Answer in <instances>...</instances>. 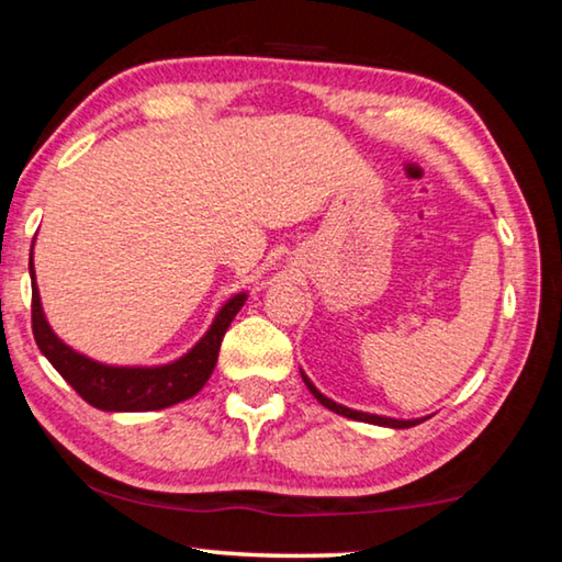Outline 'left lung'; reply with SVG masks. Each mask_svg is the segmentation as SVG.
Listing matches in <instances>:
<instances>
[{
	"mask_svg": "<svg viewBox=\"0 0 562 562\" xmlns=\"http://www.w3.org/2000/svg\"><path fill=\"white\" fill-rule=\"evenodd\" d=\"M302 380H305V385H307V390L310 393H313L315 397H317V403L319 405H325L327 409H333V413H337V415H345V417H352V420H362V423H372V425H385V427H413V425H417V423H423V420H393V417H380V415H368V413H358V409H350V407H342V405H337V403H333V400L329 397H325L323 393H319V390L313 385V382L307 380V375L305 372H302Z\"/></svg>",
	"mask_w": 562,
	"mask_h": 562,
	"instance_id": "1",
	"label": "left lung"
}]
</instances>
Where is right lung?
<instances>
[{
    "label": "right lung",
    "instance_id": "obj_1",
    "mask_svg": "<svg viewBox=\"0 0 562 562\" xmlns=\"http://www.w3.org/2000/svg\"><path fill=\"white\" fill-rule=\"evenodd\" d=\"M30 274L34 280V267L30 260ZM247 295H235L220 310L207 335L192 347L184 358L159 364V368H112L85 358L67 347L52 333L42 313L37 282H32V333L37 347L55 370L65 378L75 393L97 409L106 413H142V409H162L198 395L210 380L217 364L220 345L229 323H233Z\"/></svg>",
    "mask_w": 562,
    "mask_h": 562
}]
</instances>
